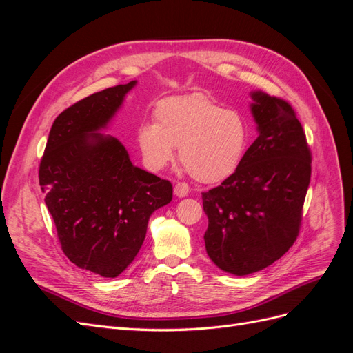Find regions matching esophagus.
<instances>
[{"label":"esophagus","instance_id":"esophagus-1","mask_svg":"<svg viewBox=\"0 0 353 353\" xmlns=\"http://www.w3.org/2000/svg\"><path fill=\"white\" fill-rule=\"evenodd\" d=\"M174 193L176 197H185L190 193V187L185 183H176L174 187Z\"/></svg>","mask_w":353,"mask_h":353}]
</instances>
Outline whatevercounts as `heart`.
<instances>
[{"instance_id":"b5f03b06","label":"heart","mask_w":353,"mask_h":353,"mask_svg":"<svg viewBox=\"0 0 353 353\" xmlns=\"http://www.w3.org/2000/svg\"><path fill=\"white\" fill-rule=\"evenodd\" d=\"M156 122L138 126L137 140L145 163L163 169L174 159L201 183H219L236 172L249 144L244 116L203 92L159 101Z\"/></svg>"}]
</instances>
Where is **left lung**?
<instances>
[{"label": "left lung", "instance_id": "left-lung-1", "mask_svg": "<svg viewBox=\"0 0 353 353\" xmlns=\"http://www.w3.org/2000/svg\"><path fill=\"white\" fill-rule=\"evenodd\" d=\"M259 137L223 183L203 193L206 252L222 271L248 275L292 248L302 225L312 154L290 103L253 92Z\"/></svg>", "mask_w": 353, "mask_h": 353}]
</instances>
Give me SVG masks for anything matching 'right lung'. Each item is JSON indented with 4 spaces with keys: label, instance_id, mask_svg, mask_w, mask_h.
Segmentation results:
<instances>
[{
    "label": "right lung",
    "instance_id": "obj_1",
    "mask_svg": "<svg viewBox=\"0 0 353 353\" xmlns=\"http://www.w3.org/2000/svg\"><path fill=\"white\" fill-rule=\"evenodd\" d=\"M135 81L88 95L51 126L39 185L69 261L105 279L141 249L152 213L172 200V184L131 163L122 143L97 131Z\"/></svg>",
    "mask_w": 353,
    "mask_h": 353
}]
</instances>
